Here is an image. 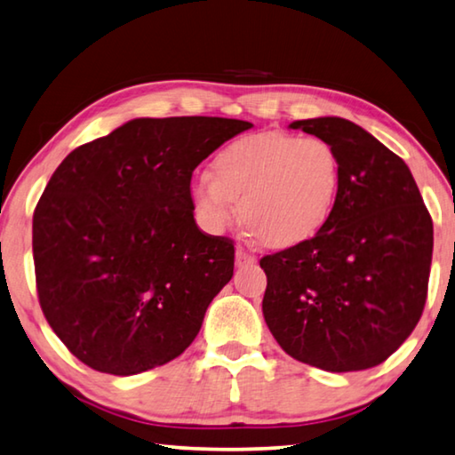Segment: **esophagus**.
I'll return each mask as SVG.
<instances>
[{
    "label": "esophagus",
    "instance_id": "34e87169",
    "mask_svg": "<svg viewBox=\"0 0 455 455\" xmlns=\"http://www.w3.org/2000/svg\"><path fill=\"white\" fill-rule=\"evenodd\" d=\"M256 261H258L256 256H251V253H248L243 248L235 250V266L237 267H248V266L256 264Z\"/></svg>",
    "mask_w": 455,
    "mask_h": 455
}]
</instances>
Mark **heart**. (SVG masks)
I'll return each instance as SVG.
<instances>
[{
  "instance_id": "heart-1",
  "label": "heart",
  "mask_w": 455,
  "mask_h": 455,
  "mask_svg": "<svg viewBox=\"0 0 455 455\" xmlns=\"http://www.w3.org/2000/svg\"><path fill=\"white\" fill-rule=\"evenodd\" d=\"M212 173L189 186L191 205L207 232L242 218L272 248H293L330 221L341 186L339 156L322 138L283 132L245 135L213 157Z\"/></svg>"
}]
</instances>
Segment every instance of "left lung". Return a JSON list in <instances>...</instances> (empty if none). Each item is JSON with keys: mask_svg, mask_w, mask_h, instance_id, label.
I'll return each instance as SVG.
<instances>
[{"mask_svg": "<svg viewBox=\"0 0 455 455\" xmlns=\"http://www.w3.org/2000/svg\"><path fill=\"white\" fill-rule=\"evenodd\" d=\"M290 127L331 143L341 186L320 234L259 259L266 323L293 360L338 373L373 368L424 312L432 218L410 167L363 127L344 117Z\"/></svg>", "mask_w": 455, "mask_h": 455, "instance_id": "8db88e82", "label": "left lung"}]
</instances>
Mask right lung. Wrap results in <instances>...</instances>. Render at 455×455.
<instances>
[{
  "instance_id": "add662e5",
  "label": "right lung",
  "mask_w": 455,
  "mask_h": 455,
  "mask_svg": "<svg viewBox=\"0 0 455 455\" xmlns=\"http://www.w3.org/2000/svg\"><path fill=\"white\" fill-rule=\"evenodd\" d=\"M226 117H140L84 143L34 212L37 298L79 362L133 376L181 355L234 275V242L194 220L191 173L250 130Z\"/></svg>"
}]
</instances>
